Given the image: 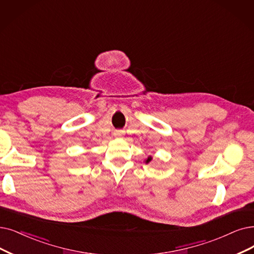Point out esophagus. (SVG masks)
Segmentation results:
<instances>
[{"label": "esophagus", "instance_id": "esophagus-1", "mask_svg": "<svg viewBox=\"0 0 254 254\" xmlns=\"http://www.w3.org/2000/svg\"><path fill=\"white\" fill-rule=\"evenodd\" d=\"M114 135L116 137H120V136L123 135V131H122V130H115L114 131Z\"/></svg>", "mask_w": 254, "mask_h": 254}]
</instances>
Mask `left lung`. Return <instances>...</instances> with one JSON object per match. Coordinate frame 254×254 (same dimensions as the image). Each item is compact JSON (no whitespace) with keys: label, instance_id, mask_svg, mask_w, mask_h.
Here are the masks:
<instances>
[{"label":"left lung","instance_id":"left-lung-1","mask_svg":"<svg viewBox=\"0 0 254 254\" xmlns=\"http://www.w3.org/2000/svg\"><path fill=\"white\" fill-rule=\"evenodd\" d=\"M151 159H152V157H151V156H150V157H148V159L146 160V162H147V164H148V162H150V161H151Z\"/></svg>","mask_w":254,"mask_h":254}]
</instances>
